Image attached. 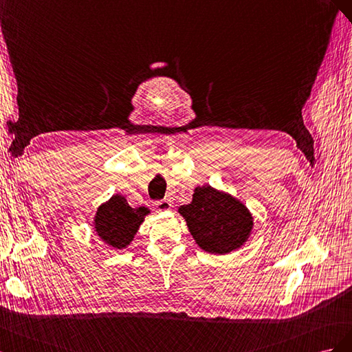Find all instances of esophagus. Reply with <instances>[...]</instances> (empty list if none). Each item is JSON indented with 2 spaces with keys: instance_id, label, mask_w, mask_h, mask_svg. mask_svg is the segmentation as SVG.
<instances>
[{
  "instance_id": "esophagus-1",
  "label": "esophagus",
  "mask_w": 352,
  "mask_h": 352,
  "mask_svg": "<svg viewBox=\"0 0 352 352\" xmlns=\"http://www.w3.org/2000/svg\"><path fill=\"white\" fill-rule=\"evenodd\" d=\"M155 206L157 208V210H169L173 205H170L169 200H159V202L155 204Z\"/></svg>"
}]
</instances>
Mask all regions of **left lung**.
I'll return each instance as SVG.
<instances>
[{
    "label": "left lung",
    "mask_w": 352,
    "mask_h": 352,
    "mask_svg": "<svg viewBox=\"0 0 352 352\" xmlns=\"http://www.w3.org/2000/svg\"><path fill=\"white\" fill-rule=\"evenodd\" d=\"M196 245L208 254L227 255L242 248L252 234L254 215L243 202L208 184L193 190L188 205L178 208Z\"/></svg>",
    "instance_id": "obj_1"
}]
</instances>
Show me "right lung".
I'll list each match as a JSON object with an SVG mask.
<instances>
[{
    "label": "right lung",
    "instance_id": "obj_1",
    "mask_svg": "<svg viewBox=\"0 0 352 352\" xmlns=\"http://www.w3.org/2000/svg\"><path fill=\"white\" fill-rule=\"evenodd\" d=\"M148 214V208H131L125 196L113 195L97 208L93 228L104 245L118 250L126 249Z\"/></svg>",
    "mask_w": 352,
    "mask_h": 352
}]
</instances>
